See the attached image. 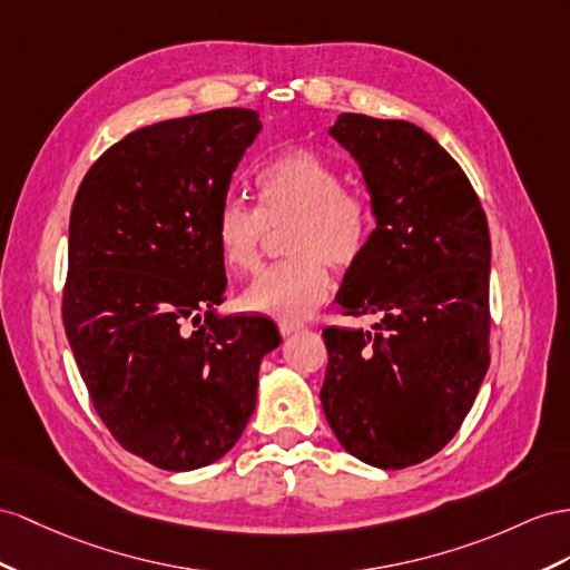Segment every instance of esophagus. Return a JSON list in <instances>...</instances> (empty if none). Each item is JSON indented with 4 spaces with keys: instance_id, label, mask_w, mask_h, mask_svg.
Instances as JSON below:
<instances>
[{
    "instance_id": "obj_1",
    "label": "esophagus",
    "mask_w": 570,
    "mask_h": 570,
    "mask_svg": "<svg viewBox=\"0 0 570 570\" xmlns=\"http://www.w3.org/2000/svg\"><path fill=\"white\" fill-rule=\"evenodd\" d=\"M303 330V325L301 323H296V320H279V332H282V337H291V334L294 332H301Z\"/></svg>"
}]
</instances>
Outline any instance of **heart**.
<instances>
[{"label": "heart", "instance_id": "1", "mask_svg": "<svg viewBox=\"0 0 570 570\" xmlns=\"http://www.w3.org/2000/svg\"><path fill=\"white\" fill-rule=\"evenodd\" d=\"M257 209L226 197L214 218V243L228 274L257 272L269 228H286L291 259L262 272L243 291L245 311L301 320L332 288L327 262L352 267L366 253L373 214L368 202L344 187L337 166L311 149L269 158L255 175Z\"/></svg>", "mask_w": 570, "mask_h": 570}]
</instances>
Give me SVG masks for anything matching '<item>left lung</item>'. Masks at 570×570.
Here are the masks:
<instances>
[{
    "label": "left lung",
    "instance_id": "8db88e82",
    "mask_svg": "<svg viewBox=\"0 0 570 570\" xmlns=\"http://www.w3.org/2000/svg\"><path fill=\"white\" fill-rule=\"evenodd\" d=\"M330 135L358 164L375 216L337 303L381 320L323 332L320 400L346 452L402 470L448 445L489 368L487 214L458 160L414 122L342 112Z\"/></svg>",
    "mask_w": 570,
    "mask_h": 570
}]
</instances>
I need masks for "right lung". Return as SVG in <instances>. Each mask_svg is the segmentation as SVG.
I'll return each instance as SVG.
<instances>
[{"label":"right lung","mask_w":570,"mask_h":570,"mask_svg":"<svg viewBox=\"0 0 570 570\" xmlns=\"http://www.w3.org/2000/svg\"><path fill=\"white\" fill-rule=\"evenodd\" d=\"M259 129L247 108L141 127L96 160L71 207L67 340L115 441L158 470H199L236 445L259 363L282 344L267 317L216 313L214 218Z\"/></svg>","instance_id":"obj_1"}]
</instances>
